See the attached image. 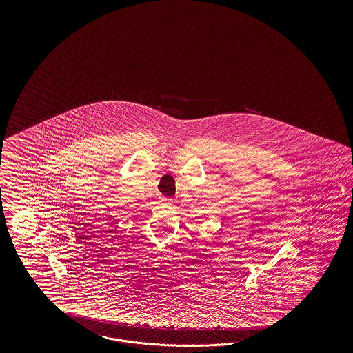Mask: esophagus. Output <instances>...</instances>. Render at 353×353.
<instances>
[{"label": "esophagus", "instance_id": "esophagus-1", "mask_svg": "<svg viewBox=\"0 0 353 353\" xmlns=\"http://www.w3.org/2000/svg\"><path fill=\"white\" fill-rule=\"evenodd\" d=\"M161 203L172 205V204H173V199H171V198H163V199H161Z\"/></svg>", "mask_w": 353, "mask_h": 353}]
</instances>
